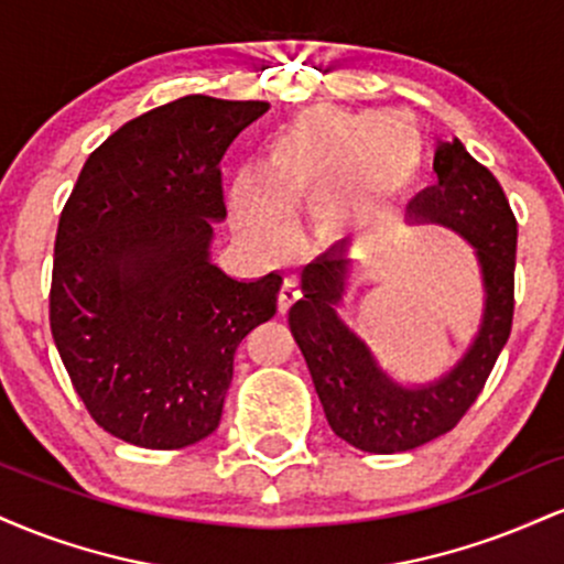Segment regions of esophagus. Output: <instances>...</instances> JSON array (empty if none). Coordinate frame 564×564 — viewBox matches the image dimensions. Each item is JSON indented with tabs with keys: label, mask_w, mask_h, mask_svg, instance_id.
I'll use <instances>...</instances> for the list:
<instances>
[{
	"label": "esophagus",
	"mask_w": 564,
	"mask_h": 564,
	"mask_svg": "<svg viewBox=\"0 0 564 564\" xmlns=\"http://www.w3.org/2000/svg\"><path fill=\"white\" fill-rule=\"evenodd\" d=\"M296 300H300V283H296L294 278H286V281H283L281 291H278V310H281V313H286V310Z\"/></svg>",
	"instance_id": "obj_1"
}]
</instances>
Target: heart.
<instances>
[{
    "label": "heart",
    "instance_id": "obj_1",
    "mask_svg": "<svg viewBox=\"0 0 564 564\" xmlns=\"http://www.w3.org/2000/svg\"><path fill=\"white\" fill-rule=\"evenodd\" d=\"M408 121L390 111H336L313 108L286 121L264 142L260 180L238 174L228 187V212L241 236L264 257H281L289 249L291 232L286 215L304 206L323 204L318 232L341 241L379 228L387 217L384 191L392 183H373L366 191L339 193L358 177L371 172L373 159L390 142L403 156V132ZM419 161V159H416ZM408 170L403 177H408Z\"/></svg>",
    "mask_w": 564,
    "mask_h": 564
}]
</instances>
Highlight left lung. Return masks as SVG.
Wrapping results in <instances>:
<instances>
[{"mask_svg":"<svg viewBox=\"0 0 564 564\" xmlns=\"http://www.w3.org/2000/svg\"><path fill=\"white\" fill-rule=\"evenodd\" d=\"M435 174L437 185L408 204V217L467 241L482 286L480 326L456 364L426 381H403L381 366L339 310L355 262L347 241L302 270V296L289 310L291 336L302 349L328 426L366 453L413 451L451 432L477 400L511 332L517 223L509 200L462 140H440Z\"/></svg>","mask_w":564,"mask_h":564,"instance_id":"left-lung-1","label":"left lung"}]
</instances>
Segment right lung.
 <instances>
[{
  "label": "right lung",
  "mask_w": 564,
  "mask_h": 564,
  "mask_svg": "<svg viewBox=\"0 0 564 564\" xmlns=\"http://www.w3.org/2000/svg\"><path fill=\"white\" fill-rule=\"evenodd\" d=\"M260 100L187 95L127 121L87 159L55 238L50 328L89 416L174 451L217 430L232 355L278 310L283 278L212 260L219 161Z\"/></svg>",
  "instance_id": "1"
}]
</instances>
